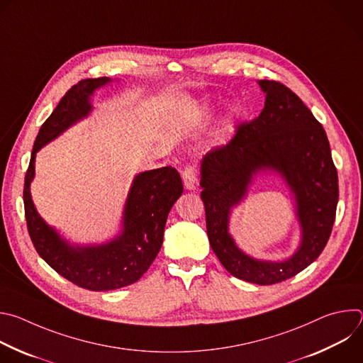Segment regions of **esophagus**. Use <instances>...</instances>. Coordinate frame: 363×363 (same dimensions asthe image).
<instances>
[{"instance_id":"1","label":"esophagus","mask_w":363,"mask_h":363,"mask_svg":"<svg viewBox=\"0 0 363 363\" xmlns=\"http://www.w3.org/2000/svg\"><path fill=\"white\" fill-rule=\"evenodd\" d=\"M182 181H184V186L186 189H194L195 184H196V175H195V168L191 164H186L182 169Z\"/></svg>"}]
</instances>
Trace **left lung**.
Returning <instances> with one entry per match:
<instances>
[{
    "mask_svg": "<svg viewBox=\"0 0 363 363\" xmlns=\"http://www.w3.org/2000/svg\"><path fill=\"white\" fill-rule=\"evenodd\" d=\"M266 105L258 118L237 126L235 135L201 162L199 185L206 234L228 273L270 286L294 277L320 255L332 234L339 199L337 171L322 123L301 99L276 80L258 82ZM280 172L294 191L303 230L298 252L283 264L258 262L241 253L228 234V216L245 194L252 173Z\"/></svg>",
    "mask_w": 363,
    "mask_h": 363,
    "instance_id": "left-lung-1",
    "label": "left lung"
}]
</instances>
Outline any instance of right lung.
I'll return each mask as SVG.
<instances>
[{"instance_id":"right-lung-1","label":"right lung","mask_w":363,"mask_h":363,"mask_svg":"<svg viewBox=\"0 0 363 363\" xmlns=\"http://www.w3.org/2000/svg\"><path fill=\"white\" fill-rule=\"evenodd\" d=\"M108 82V77L84 79L66 91L40 128L23 191L27 230L38 255L73 284L93 291L129 286L146 273L162 247L168 214L184 191L182 179L172 167L142 172L135 178L126 201L121 237L97 247H70L37 214L30 195L37 150L84 118L91 109L90 94Z\"/></svg>"}]
</instances>
